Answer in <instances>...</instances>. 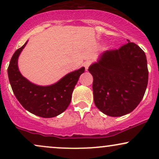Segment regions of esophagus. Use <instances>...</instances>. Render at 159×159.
<instances>
[{"label": "esophagus", "instance_id": "34e87169", "mask_svg": "<svg viewBox=\"0 0 159 159\" xmlns=\"http://www.w3.org/2000/svg\"><path fill=\"white\" fill-rule=\"evenodd\" d=\"M91 64H92V61H87L84 62V66L86 70H87V69L89 68V66H90Z\"/></svg>", "mask_w": 159, "mask_h": 159}]
</instances>
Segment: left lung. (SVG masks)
<instances>
[{
  "label": "left lung",
  "instance_id": "1",
  "mask_svg": "<svg viewBox=\"0 0 159 159\" xmlns=\"http://www.w3.org/2000/svg\"><path fill=\"white\" fill-rule=\"evenodd\" d=\"M127 41L119 48L104 52L98 63L88 69L93 77L95 105L107 116L132 112L143 98L148 84L145 53Z\"/></svg>",
  "mask_w": 159,
  "mask_h": 159
}]
</instances>
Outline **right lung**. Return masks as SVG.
<instances>
[{
  "label": "right lung",
  "mask_w": 159,
  "mask_h": 159,
  "mask_svg": "<svg viewBox=\"0 0 159 159\" xmlns=\"http://www.w3.org/2000/svg\"><path fill=\"white\" fill-rule=\"evenodd\" d=\"M26 44L16 51L7 69L12 90L21 105L29 112L41 117H54L68 107L75 86L85 69L82 67L70 72L57 83L48 87L34 84L21 75L18 68V57Z\"/></svg>",
  "instance_id": "1"
}]
</instances>
